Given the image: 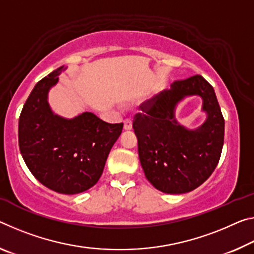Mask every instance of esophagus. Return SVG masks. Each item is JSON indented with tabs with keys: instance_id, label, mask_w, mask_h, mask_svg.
I'll list each match as a JSON object with an SVG mask.
<instances>
[{
	"instance_id": "esophagus-1",
	"label": "esophagus",
	"mask_w": 254,
	"mask_h": 254,
	"mask_svg": "<svg viewBox=\"0 0 254 254\" xmlns=\"http://www.w3.org/2000/svg\"><path fill=\"white\" fill-rule=\"evenodd\" d=\"M124 128H126V130H131L132 128V120L131 119L124 120Z\"/></svg>"
}]
</instances>
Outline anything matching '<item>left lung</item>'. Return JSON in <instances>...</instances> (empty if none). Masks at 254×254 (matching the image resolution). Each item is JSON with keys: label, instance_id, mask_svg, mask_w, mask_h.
<instances>
[{"label": "left lung", "instance_id": "8db88e82", "mask_svg": "<svg viewBox=\"0 0 254 254\" xmlns=\"http://www.w3.org/2000/svg\"><path fill=\"white\" fill-rule=\"evenodd\" d=\"M199 94L208 118L196 130H187L174 118L176 104ZM133 128L144 175L157 190L181 194L194 190L215 171L224 144L225 121L214 88L199 74L176 80L171 89L140 105Z\"/></svg>", "mask_w": 254, "mask_h": 254}]
</instances>
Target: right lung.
<instances>
[{"instance_id":"right-lung-1","label":"right lung","mask_w":254,"mask_h":254,"mask_svg":"<svg viewBox=\"0 0 254 254\" xmlns=\"http://www.w3.org/2000/svg\"><path fill=\"white\" fill-rule=\"evenodd\" d=\"M62 67L38 81L27 98L19 118V148L40 183L55 192L76 194L98 182L123 123L104 122L90 112L72 120L53 114L47 92Z\"/></svg>"}]
</instances>
